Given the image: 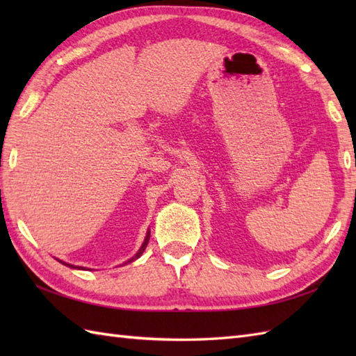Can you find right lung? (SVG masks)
<instances>
[{"mask_svg": "<svg viewBox=\"0 0 356 356\" xmlns=\"http://www.w3.org/2000/svg\"><path fill=\"white\" fill-rule=\"evenodd\" d=\"M148 240H149V231L147 232V237H145V240H143V243H142V246H140V249L138 251V254H136L133 259H130L128 260L127 263H131V261H134L136 259H139V257L142 255V252L145 251V248H147V245H148ZM63 264H65V266H70V268H74V269H84V268H79V266H73V264H69V263H64V261H61Z\"/></svg>", "mask_w": 356, "mask_h": 356, "instance_id": "1", "label": "right lung"}]
</instances>
